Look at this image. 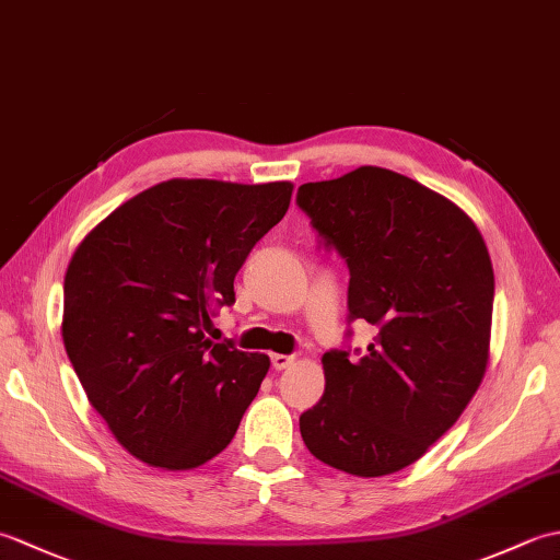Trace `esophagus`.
<instances>
[{"mask_svg": "<svg viewBox=\"0 0 560 560\" xmlns=\"http://www.w3.org/2000/svg\"><path fill=\"white\" fill-rule=\"evenodd\" d=\"M271 368L273 371H283V368H289L293 363V355H287V353H271Z\"/></svg>", "mask_w": 560, "mask_h": 560, "instance_id": "34e87169", "label": "esophagus"}]
</instances>
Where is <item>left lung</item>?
I'll return each instance as SVG.
<instances>
[{
	"instance_id": "1",
	"label": "left lung",
	"mask_w": 560,
	"mask_h": 560,
	"mask_svg": "<svg viewBox=\"0 0 560 560\" xmlns=\"http://www.w3.org/2000/svg\"><path fill=\"white\" fill-rule=\"evenodd\" d=\"M299 207L349 267V319L377 327L361 359L323 355L325 395L301 413L313 455L385 477L425 455L489 365L493 265L474 221L395 171L361 165L299 187Z\"/></svg>"
}]
</instances>
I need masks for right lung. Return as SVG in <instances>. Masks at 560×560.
<instances>
[{
    "label": "right lung",
    "instance_id": "1",
    "mask_svg": "<svg viewBox=\"0 0 560 560\" xmlns=\"http://www.w3.org/2000/svg\"><path fill=\"white\" fill-rule=\"evenodd\" d=\"M291 192V183L173 177L117 207L71 255L65 349L129 455L195 469L233 440L269 355L213 343L205 329L235 303L237 269Z\"/></svg>",
    "mask_w": 560,
    "mask_h": 560
}]
</instances>
